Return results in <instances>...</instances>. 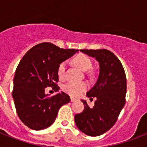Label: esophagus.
I'll use <instances>...</instances> for the list:
<instances>
[{"label":"esophagus","instance_id":"1","mask_svg":"<svg viewBox=\"0 0 147 147\" xmlns=\"http://www.w3.org/2000/svg\"><path fill=\"white\" fill-rule=\"evenodd\" d=\"M70 100H71V102H74V101H76V99L75 98H72V97H71V98H70Z\"/></svg>","mask_w":147,"mask_h":147}]
</instances>
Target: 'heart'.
Returning <instances> with one entry per match:
<instances>
[{
  "instance_id": "b5f03b06",
  "label": "heart",
  "mask_w": 147,
  "mask_h": 147,
  "mask_svg": "<svg viewBox=\"0 0 147 147\" xmlns=\"http://www.w3.org/2000/svg\"><path fill=\"white\" fill-rule=\"evenodd\" d=\"M73 63L81 70L85 71L92 67V62L87 55L80 54L73 59ZM65 62H62L58 68V76L60 79H63L65 75ZM88 85L85 82H69L64 85L63 90L71 96H78L87 89Z\"/></svg>"
}]
</instances>
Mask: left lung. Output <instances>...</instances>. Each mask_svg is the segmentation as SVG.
<instances>
[{"instance_id":"8db88e82","label":"left lung","mask_w":147,"mask_h":147,"mask_svg":"<svg viewBox=\"0 0 147 147\" xmlns=\"http://www.w3.org/2000/svg\"><path fill=\"white\" fill-rule=\"evenodd\" d=\"M80 51L95 58L99 63L100 69L95 85L87 92L88 98H96L94 106L90 107L86 100H82L85 108L81 114H76L75 122L82 132L91 137H97L107 132L114 126L125 105V71L120 60L111 51Z\"/></svg>"}]
</instances>
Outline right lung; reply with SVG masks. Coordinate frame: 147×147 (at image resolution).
Segmentation results:
<instances>
[{"mask_svg":"<svg viewBox=\"0 0 147 147\" xmlns=\"http://www.w3.org/2000/svg\"><path fill=\"white\" fill-rule=\"evenodd\" d=\"M78 51L42 42L31 48L22 58L15 71L12 96L19 118L29 128L40 130L49 127L60 107L70 101L63 92L49 97L45 88L59 90L56 84L59 65Z\"/></svg>","mask_w":147,"mask_h":147,"instance_id":"right-lung-1","label":"right lung"}]
</instances>
